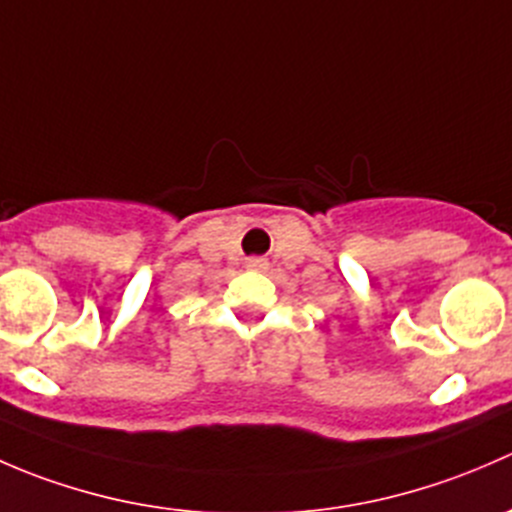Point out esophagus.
<instances>
[{
    "label": "esophagus",
    "mask_w": 512,
    "mask_h": 512,
    "mask_svg": "<svg viewBox=\"0 0 512 512\" xmlns=\"http://www.w3.org/2000/svg\"><path fill=\"white\" fill-rule=\"evenodd\" d=\"M247 267H252V270H260V267H265V262H262V260H247Z\"/></svg>",
    "instance_id": "1"
}]
</instances>
